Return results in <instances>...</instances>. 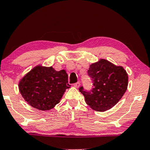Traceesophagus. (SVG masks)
I'll use <instances>...</instances> for the list:
<instances>
[{
    "label": "esophagus",
    "mask_w": 150,
    "mask_h": 150,
    "mask_svg": "<svg viewBox=\"0 0 150 150\" xmlns=\"http://www.w3.org/2000/svg\"><path fill=\"white\" fill-rule=\"evenodd\" d=\"M80 83L79 82H76V83L73 84V86L75 87H76V88H78V87H80Z\"/></svg>",
    "instance_id": "obj_1"
}]
</instances>
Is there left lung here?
<instances>
[{
    "label": "left lung",
    "instance_id": "obj_1",
    "mask_svg": "<svg viewBox=\"0 0 150 150\" xmlns=\"http://www.w3.org/2000/svg\"><path fill=\"white\" fill-rule=\"evenodd\" d=\"M89 76L93 88L85 91L79 88L89 107L97 111H105L114 106L128 88V75L122 66H117L106 59H100L89 65Z\"/></svg>",
    "mask_w": 150,
    "mask_h": 150
}]
</instances>
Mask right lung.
I'll return each mask as SVG.
<instances>
[{
	"label": "right lung",
	"instance_id": "add662e5",
	"mask_svg": "<svg viewBox=\"0 0 150 150\" xmlns=\"http://www.w3.org/2000/svg\"><path fill=\"white\" fill-rule=\"evenodd\" d=\"M65 70L56 71L52 66L39 65L27 73L19 82L22 97L32 107L47 111L60 102L70 87Z\"/></svg>",
	"mask_w": 150,
	"mask_h": 150
}]
</instances>
